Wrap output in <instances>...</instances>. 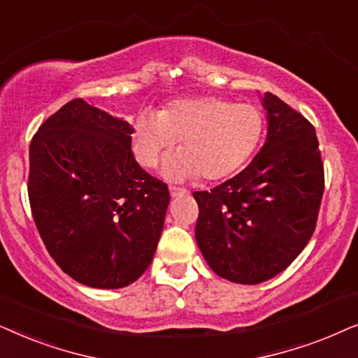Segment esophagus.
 <instances>
[{
    "mask_svg": "<svg viewBox=\"0 0 358 358\" xmlns=\"http://www.w3.org/2000/svg\"><path fill=\"white\" fill-rule=\"evenodd\" d=\"M169 192H170L171 198H178V196H182V194H187V189L180 188V187H173V185H170Z\"/></svg>",
    "mask_w": 358,
    "mask_h": 358,
    "instance_id": "34e87169",
    "label": "esophagus"
}]
</instances>
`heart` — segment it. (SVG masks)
<instances>
[{
    "mask_svg": "<svg viewBox=\"0 0 358 358\" xmlns=\"http://www.w3.org/2000/svg\"><path fill=\"white\" fill-rule=\"evenodd\" d=\"M264 117L254 104L216 96L175 99L157 116L142 114L132 132V150L145 169H155L176 141L178 155L165 164L170 178L216 182L236 173L259 145Z\"/></svg>",
    "mask_w": 358,
    "mask_h": 358,
    "instance_id": "heart-1",
    "label": "heart"
}]
</instances>
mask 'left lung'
Instances as JSON below:
<instances>
[{
	"instance_id": "obj_1",
	"label": "left lung",
	"mask_w": 358,
	"mask_h": 358,
	"mask_svg": "<svg viewBox=\"0 0 358 358\" xmlns=\"http://www.w3.org/2000/svg\"><path fill=\"white\" fill-rule=\"evenodd\" d=\"M268 134L241 173L194 192L196 242L214 273L257 285L287 268L311 239L324 193V165L313 124L265 93Z\"/></svg>"
}]
</instances>
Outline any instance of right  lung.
<instances>
[{"label": "right lung", "instance_id": "1", "mask_svg": "<svg viewBox=\"0 0 358 358\" xmlns=\"http://www.w3.org/2000/svg\"><path fill=\"white\" fill-rule=\"evenodd\" d=\"M131 124L76 98L29 145L31 211L55 264L78 283L116 289L149 268L169 187L142 170Z\"/></svg>", "mask_w": 358, "mask_h": 358}]
</instances>
